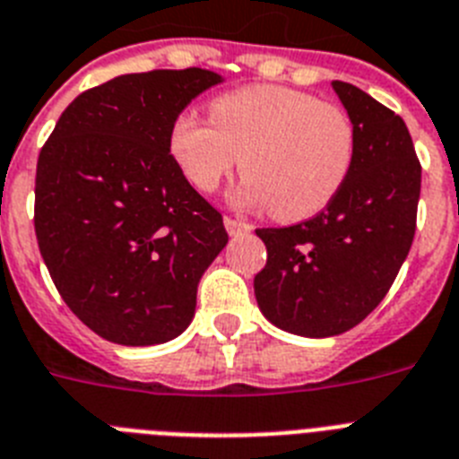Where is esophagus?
<instances>
[{"mask_svg": "<svg viewBox=\"0 0 459 459\" xmlns=\"http://www.w3.org/2000/svg\"><path fill=\"white\" fill-rule=\"evenodd\" d=\"M223 226L229 230V236H240V233H249L252 230V223L240 221V219L233 217H223Z\"/></svg>", "mask_w": 459, "mask_h": 459, "instance_id": "34e87169", "label": "esophagus"}]
</instances>
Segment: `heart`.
<instances>
[{
    "label": "heart",
    "mask_w": 459,
    "mask_h": 459,
    "mask_svg": "<svg viewBox=\"0 0 459 459\" xmlns=\"http://www.w3.org/2000/svg\"><path fill=\"white\" fill-rule=\"evenodd\" d=\"M170 153L191 186L214 194L240 163V207H271L280 221H301L341 194L352 170L357 133L350 114L284 86H245L210 102V121L179 114Z\"/></svg>",
    "instance_id": "obj_1"
}]
</instances>
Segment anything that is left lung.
Wrapping results in <instances>:
<instances>
[{
	"label": "left lung",
	"mask_w": 459,
	"mask_h": 459,
	"mask_svg": "<svg viewBox=\"0 0 459 459\" xmlns=\"http://www.w3.org/2000/svg\"><path fill=\"white\" fill-rule=\"evenodd\" d=\"M357 133L352 170L325 212L259 229L268 261L254 277L261 313L306 338L352 329L390 291L415 236L420 160L406 123L352 83H331Z\"/></svg>",
	"instance_id": "1"
}]
</instances>
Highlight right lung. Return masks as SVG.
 <instances>
[{"instance_id": "1", "label": "right lung", "mask_w": 459, "mask_h": 459, "mask_svg": "<svg viewBox=\"0 0 459 459\" xmlns=\"http://www.w3.org/2000/svg\"><path fill=\"white\" fill-rule=\"evenodd\" d=\"M221 81L200 67L117 76L81 92L41 149L39 252L69 310L105 341L142 348L179 336L229 242L168 144L184 107Z\"/></svg>"}]
</instances>
